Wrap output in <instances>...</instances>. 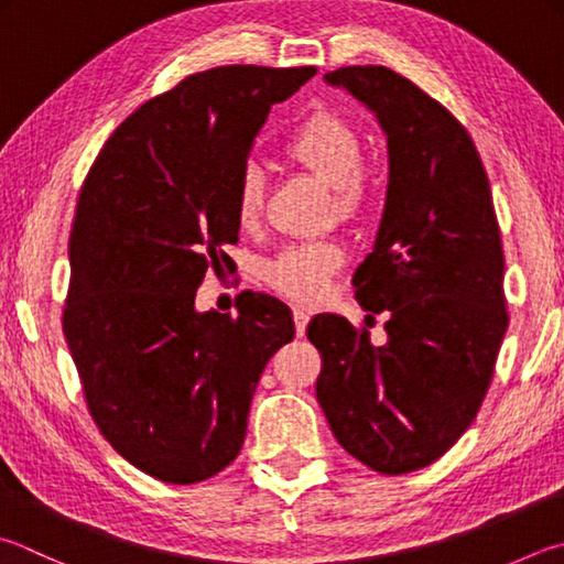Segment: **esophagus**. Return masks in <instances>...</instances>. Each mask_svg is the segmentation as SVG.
<instances>
[{
    "mask_svg": "<svg viewBox=\"0 0 564 564\" xmlns=\"http://www.w3.org/2000/svg\"><path fill=\"white\" fill-rule=\"evenodd\" d=\"M294 316V326H296V336H304L306 332V324H310V310H304V306H294L292 310Z\"/></svg>",
    "mask_w": 564,
    "mask_h": 564,
    "instance_id": "obj_1",
    "label": "esophagus"
}]
</instances>
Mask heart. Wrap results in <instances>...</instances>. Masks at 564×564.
Listing matches in <instances>:
<instances>
[{
    "label": "heart",
    "instance_id": "obj_1",
    "mask_svg": "<svg viewBox=\"0 0 564 564\" xmlns=\"http://www.w3.org/2000/svg\"><path fill=\"white\" fill-rule=\"evenodd\" d=\"M284 154L316 178L334 188L338 216L356 218L370 204V178L360 166L364 142L354 124L334 110H316L286 137ZM264 208V176L260 166L248 164L240 172L232 210L240 228H254ZM344 264V248L334 240L294 242L264 262V280L296 302H318L328 280Z\"/></svg>",
    "mask_w": 564,
    "mask_h": 564
}]
</instances>
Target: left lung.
Segmentation results:
<instances>
[{
  "instance_id": "obj_1",
  "label": "left lung",
  "mask_w": 564,
  "mask_h": 564,
  "mask_svg": "<svg viewBox=\"0 0 564 564\" xmlns=\"http://www.w3.org/2000/svg\"><path fill=\"white\" fill-rule=\"evenodd\" d=\"M373 110L388 134L390 182L356 300L388 312V344L344 316L316 314V400L334 437L373 471L430 466L474 422L491 386L508 312L491 186L464 124L386 66L326 73Z\"/></svg>"
}]
</instances>
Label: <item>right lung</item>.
<instances>
[{"label": "right lung", "instance_id": "right-lung-1", "mask_svg": "<svg viewBox=\"0 0 564 564\" xmlns=\"http://www.w3.org/2000/svg\"><path fill=\"white\" fill-rule=\"evenodd\" d=\"M314 73H194L127 117L83 182L63 336L100 434L156 481L198 484L236 459L262 370L294 338L274 296L242 292L238 316L194 302L238 242L254 134Z\"/></svg>", "mask_w": 564, "mask_h": 564}]
</instances>
